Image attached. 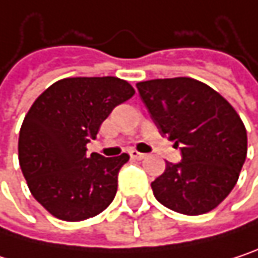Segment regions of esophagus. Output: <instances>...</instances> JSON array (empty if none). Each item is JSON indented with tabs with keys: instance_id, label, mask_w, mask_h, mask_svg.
Masks as SVG:
<instances>
[{
	"instance_id": "obj_1",
	"label": "esophagus",
	"mask_w": 258,
	"mask_h": 258,
	"mask_svg": "<svg viewBox=\"0 0 258 258\" xmlns=\"http://www.w3.org/2000/svg\"><path fill=\"white\" fill-rule=\"evenodd\" d=\"M130 155H131V158H134V160H143V158L146 157V154H142V152H139V151H136V149H131V151H130Z\"/></svg>"
}]
</instances>
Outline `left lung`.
<instances>
[{
    "instance_id": "1",
    "label": "left lung",
    "mask_w": 258,
    "mask_h": 258,
    "mask_svg": "<svg viewBox=\"0 0 258 258\" xmlns=\"http://www.w3.org/2000/svg\"><path fill=\"white\" fill-rule=\"evenodd\" d=\"M140 98L163 136L179 146L182 161H166L151 183L155 199L183 215L215 209L233 189L246 158V130L215 89L191 78L139 82Z\"/></svg>"
}]
</instances>
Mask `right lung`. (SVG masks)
<instances>
[{
    "label": "right lung",
    "instance_id": "obj_1",
    "mask_svg": "<svg viewBox=\"0 0 258 258\" xmlns=\"http://www.w3.org/2000/svg\"><path fill=\"white\" fill-rule=\"evenodd\" d=\"M134 92L127 80L112 76L66 78L29 107L19 133V164L31 194L55 218L83 221L115 199L118 172L130 155L88 157L86 143Z\"/></svg>",
    "mask_w": 258,
    "mask_h": 258
}]
</instances>
